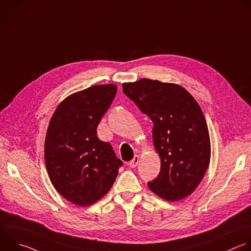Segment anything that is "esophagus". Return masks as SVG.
Here are the masks:
<instances>
[{
	"label": "esophagus",
	"mask_w": 251,
	"mask_h": 251,
	"mask_svg": "<svg viewBox=\"0 0 251 251\" xmlns=\"http://www.w3.org/2000/svg\"><path fill=\"white\" fill-rule=\"evenodd\" d=\"M139 160H140V156H139V155H135L134 158L129 162L130 168H132V169L136 168V166H137L138 163H139Z\"/></svg>",
	"instance_id": "obj_1"
}]
</instances>
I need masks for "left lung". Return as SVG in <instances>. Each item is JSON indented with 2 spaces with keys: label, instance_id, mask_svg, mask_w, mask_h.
<instances>
[{
  "label": "left lung",
  "instance_id": "left-lung-1",
  "mask_svg": "<svg viewBox=\"0 0 251 251\" xmlns=\"http://www.w3.org/2000/svg\"><path fill=\"white\" fill-rule=\"evenodd\" d=\"M124 94L153 123L152 143L160 157L158 176L148 183L171 202L198 187L210 163L211 142L201 107L181 86L141 78L122 83Z\"/></svg>",
  "mask_w": 251,
  "mask_h": 251
}]
</instances>
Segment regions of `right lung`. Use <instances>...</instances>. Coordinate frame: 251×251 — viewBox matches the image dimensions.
Listing matches in <instances>:
<instances>
[{
	"label": "right lung",
	"instance_id": "add662e5",
	"mask_svg": "<svg viewBox=\"0 0 251 251\" xmlns=\"http://www.w3.org/2000/svg\"><path fill=\"white\" fill-rule=\"evenodd\" d=\"M117 93L113 83L67 97L54 111L45 138L48 176L69 202L86 207L112 187L123 162L111 145L98 138V125Z\"/></svg>",
	"mask_w": 251,
	"mask_h": 251
}]
</instances>
